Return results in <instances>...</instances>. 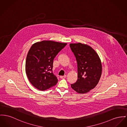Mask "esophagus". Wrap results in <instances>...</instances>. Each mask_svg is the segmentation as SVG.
I'll list each match as a JSON object with an SVG mask.
<instances>
[{"mask_svg": "<svg viewBox=\"0 0 127 127\" xmlns=\"http://www.w3.org/2000/svg\"><path fill=\"white\" fill-rule=\"evenodd\" d=\"M66 77V75H64L63 76H60V78L62 79H64V78H65Z\"/></svg>", "mask_w": 127, "mask_h": 127, "instance_id": "1", "label": "esophagus"}]
</instances>
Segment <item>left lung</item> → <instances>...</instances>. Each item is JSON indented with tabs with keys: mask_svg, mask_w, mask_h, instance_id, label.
<instances>
[{
	"mask_svg": "<svg viewBox=\"0 0 127 127\" xmlns=\"http://www.w3.org/2000/svg\"><path fill=\"white\" fill-rule=\"evenodd\" d=\"M77 64L76 82L71 85L77 93L89 92L98 84L102 72L101 62L98 55L88 45L81 43L70 44Z\"/></svg>",
	"mask_w": 127,
	"mask_h": 127,
	"instance_id": "8db88e82",
	"label": "left lung"
}]
</instances>
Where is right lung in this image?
I'll return each mask as SVG.
<instances>
[{"instance_id":"right-lung-1","label":"right lung","mask_w":127,"mask_h":127,"mask_svg":"<svg viewBox=\"0 0 127 127\" xmlns=\"http://www.w3.org/2000/svg\"><path fill=\"white\" fill-rule=\"evenodd\" d=\"M67 43L44 40L35 43L27 55L26 72L30 83L40 91L55 86L58 79L52 72L53 60Z\"/></svg>"}]
</instances>
